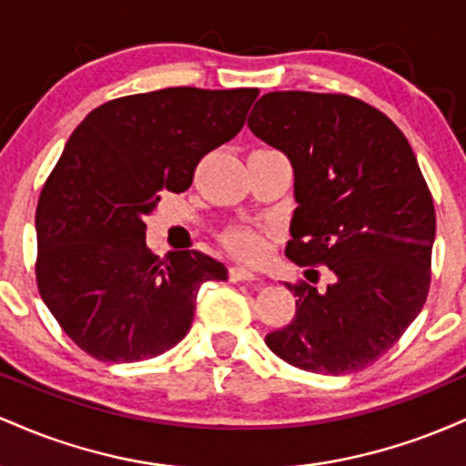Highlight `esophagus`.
Wrapping results in <instances>:
<instances>
[{"mask_svg": "<svg viewBox=\"0 0 466 466\" xmlns=\"http://www.w3.org/2000/svg\"><path fill=\"white\" fill-rule=\"evenodd\" d=\"M229 280L232 282H251V280H258V276L254 271H249L248 267H229Z\"/></svg>", "mask_w": 466, "mask_h": 466, "instance_id": "34e87169", "label": "esophagus"}]
</instances>
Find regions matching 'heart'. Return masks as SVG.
<instances>
[{
	"label": "heart",
	"mask_w": 466,
	"mask_h": 466,
	"mask_svg": "<svg viewBox=\"0 0 466 466\" xmlns=\"http://www.w3.org/2000/svg\"><path fill=\"white\" fill-rule=\"evenodd\" d=\"M226 245L238 258L258 260L267 251V237L256 228H232L226 232Z\"/></svg>",
	"instance_id": "1"
}]
</instances>
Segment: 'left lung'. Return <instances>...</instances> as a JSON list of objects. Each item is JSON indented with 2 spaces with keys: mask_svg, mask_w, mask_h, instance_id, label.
<instances>
[{
  "mask_svg": "<svg viewBox=\"0 0 466 466\" xmlns=\"http://www.w3.org/2000/svg\"><path fill=\"white\" fill-rule=\"evenodd\" d=\"M248 127L293 166L285 254L335 276L324 291L289 285L296 315L267 346L300 370H363L397 344L430 291L436 212L408 137L344 94L269 92Z\"/></svg>",
  "mask_w": 466,
  "mask_h": 466,
  "instance_id": "1",
  "label": "left lung"
}]
</instances>
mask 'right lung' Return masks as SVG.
I'll return each instance as SVG.
<instances>
[{"label":"right lung","mask_w":466,"mask_h":466,"mask_svg":"<svg viewBox=\"0 0 466 466\" xmlns=\"http://www.w3.org/2000/svg\"><path fill=\"white\" fill-rule=\"evenodd\" d=\"M258 89L168 87L100 105L74 129L36 206V285L69 339L100 361L151 360L188 335L199 287L228 280L197 249L147 248L162 192L232 140Z\"/></svg>","instance_id":"add662e5"}]
</instances>
